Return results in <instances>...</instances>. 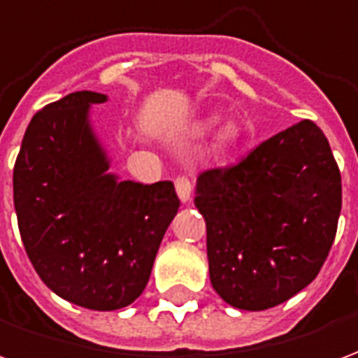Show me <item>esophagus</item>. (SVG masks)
Returning a JSON list of instances; mask_svg holds the SVG:
<instances>
[{
  "label": "esophagus",
  "instance_id": "34e87169",
  "mask_svg": "<svg viewBox=\"0 0 358 358\" xmlns=\"http://www.w3.org/2000/svg\"><path fill=\"white\" fill-rule=\"evenodd\" d=\"M174 186H176V194H178L180 201L187 203L192 199V182L186 176H178L176 182H174Z\"/></svg>",
  "mask_w": 358,
  "mask_h": 358
}]
</instances>
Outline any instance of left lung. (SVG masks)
I'll use <instances>...</instances> for the list:
<instances>
[{
	"label": "left lung",
	"mask_w": 358,
	"mask_h": 358,
	"mask_svg": "<svg viewBox=\"0 0 358 358\" xmlns=\"http://www.w3.org/2000/svg\"><path fill=\"white\" fill-rule=\"evenodd\" d=\"M195 207L207 224L215 292L264 310L307 287L322 268L341 213V174L313 120L263 141L240 164L199 174Z\"/></svg>",
	"instance_id": "obj_1"
}]
</instances>
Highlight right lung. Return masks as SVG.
I'll list each match as a JSON object with an SVG mask.
<instances>
[{"label": "right lung", "instance_id": "1", "mask_svg": "<svg viewBox=\"0 0 358 358\" xmlns=\"http://www.w3.org/2000/svg\"><path fill=\"white\" fill-rule=\"evenodd\" d=\"M107 95L74 92L30 120L13 171L27 255L51 292L92 310L128 307L145 289L180 201L169 180L109 172L90 109Z\"/></svg>", "mask_w": 358, "mask_h": 358}]
</instances>
